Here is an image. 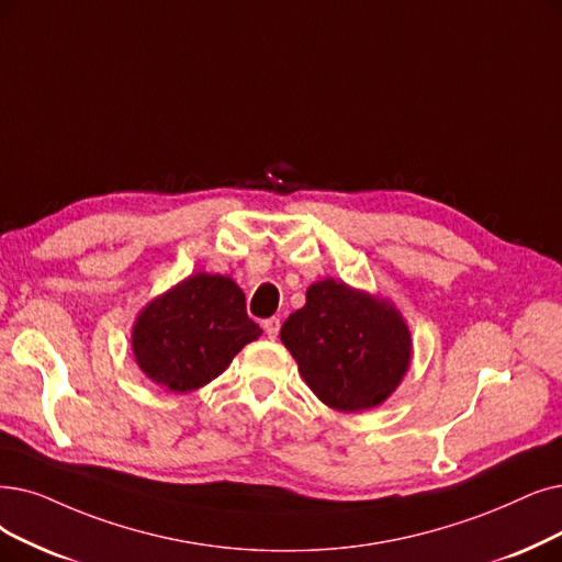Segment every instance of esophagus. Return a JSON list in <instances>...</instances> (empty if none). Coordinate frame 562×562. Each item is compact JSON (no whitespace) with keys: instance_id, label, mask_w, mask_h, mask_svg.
Masks as SVG:
<instances>
[{"instance_id":"obj_1","label":"esophagus","mask_w":562,"mask_h":562,"mask_svg":"<svg viewBox=\"0 0 562 562\" xmlns=\"http://www.w3.org/2000/svg\"><path fill=\"white\" fill-rule=\"evenodd\" d=\"M262 329H265V334L269 336V339H277L279 329H281V321H279V318H267V321L262 323Z\"/></svg>"}]
</instances>
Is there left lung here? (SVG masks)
I'll return each instance as SVG.
<instances>
[{"label": "left lung", "mask_w": 562, "mask_h": 562, "mask_svg": "<svg viewBox=\"0 0 562 562\" xmlns=\"http://www.w3.org/2000/svg\"><path fill=\"white\" fill-rule=\"evenodd\" d=\"M281 341L311 392L344 413L383 403L411 364V334L398 311L334 279L306 290Z\"/></svg>", "instance_id": "8db88e82"}]
</instances>
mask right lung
I'll return each mask as SVG.
<instances>
[{"label":"right lung","mask_w":562,"mask_h":562,"mask_svg":"<svg viewBox=\"0 0 562 562\" xmlns=\"http://www.w3.org/2000/svg\"><path fill=\"white\" fill-rule=\"evenodd\" d=\"M260 334L258 323L246 316V297L233 279L195 274L140 313L133 327V352L156 385L191 392L226 371Z\"/></svg>","instance_id":"1"}]
</instances>
